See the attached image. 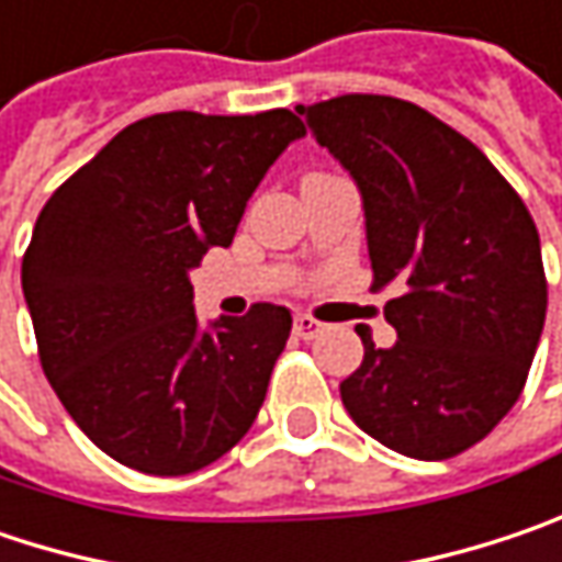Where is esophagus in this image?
<instances>
[{"instance_id": "obj_1", "label": "esophagus", "mask_w": 562, "mask_h": 562, "mask_svg": "<svg viewBox=\"0 0 562 562\" xmlns=\"http://www.w3.org/2000/svg\"><path fill=\"white\" fill-rule=\"evenodd\" d=\"M292 330H295V337H302V340H314V337L324 334V324H321L317 317H312V314H299L295 324H292Z\"/></svg>"}]
</instances>
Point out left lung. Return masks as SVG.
<instances>
[{
	"mask_svg": "<svg viewBox=\"0 0 562 562\" xmlns=\"http://www.w3.org/2000/svg\"><path fill=\"white\" fill-rule=\"evenodd\" d=\"M352 175L366 210L372 289L397 344L375 347L340 397L352 423L419 461L454 458L515 407L544 330L535 218L483 151L439 116L387 94L299 104Z\"/></svg>",
	"mask_w": 562,
	"mask_h": 562,
	"instance_id": "obj_1",
	"label": "left lung"
}]
</instances>
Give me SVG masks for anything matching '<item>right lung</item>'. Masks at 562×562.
Returning <instances> with one entry per match:
<instances>
[{"label": "right lung", "mask_w": 562, "mask_h": 562, "mask_svg": "<svg viewBox=\"0 0 562 562\" xmlns=\"http://www.w3.org/2000/svg\"><path fill=\"white\" fill-rule=\"evenodd\" d=\"M299 136L305 126L285 108L146 116L37 215L21 289L41 366L66 413L120 464L193 474L257 419L292 314L257 302L203 330L187 273L232 245L250 193Z\"/></svg>", "instance_id": "1"}]
</instances>
